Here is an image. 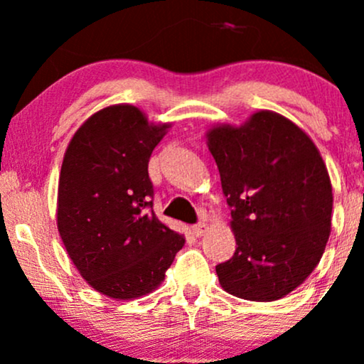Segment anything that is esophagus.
I'll return each mask as SVG.
<instances>
[{
    "label": "esophagus",
    "mask_w": 364,
    "mask_h": 364,
    "mask_svg": "<svg viewBox=\"0 0 364 364\" xmlns=\"http://www.w3.org/2000/svg\"><path fill=\"white\" fill-rule=\"evenodd\" d=\"M207 231H208V225L205 223H198V224H195L193 228H191V232H193L196 237L203 236Z\"/></svg>",
    "instance_id": "34e87169"
}]
</instances>
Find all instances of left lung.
<instances>
[{"label":"left lung","instance_id":"8db88e82","mask_svg":"<svg viewBox=\"0 0 364 364\" xmlns=\"http://www.w3.org/2000/svg\"><path fill=\"white\" fill-rule=\"evenodd\" d=\"M207 145L231 207L236 252L215 267L220 286L250 301H275L306 281L332 225V185L313 140L274 111L241 127L217 124Z\"/></svg>","mask_w":364,"mask_h":364}]
</instances>
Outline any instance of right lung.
<instances>
[{"label":"right lung","mask_w":364,"mask_h":364,"mask_svg":"<svg viewBox=\"0 0 364 364\" xmlns=\"http://www.w3.org/2000/svg\"><path fill=\"white\" fill-rule=\"evenodd\" d=\"M168 128L136 106L114 104L75 132L63 157L58 231L82 277L107 298L157 289L185 246L152 210L149 159Z\"/></svg>","instance_id":"right-lung-1"}]
</instances>
